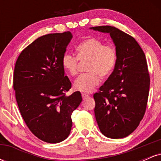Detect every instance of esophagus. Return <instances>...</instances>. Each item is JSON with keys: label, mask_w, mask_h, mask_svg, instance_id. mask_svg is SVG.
<instances>
[{"label": "esophagus", "mask_w": 161, "mask_h": 161, "mask_svg": "<svg viewBox=\"0 0 161 161\" xmlns=\"http://www.w3.org/2000/svg\"><path fill=\"white\" fill-rule=\"evenodd\" d=\"M82 98H83V99H86L87 97H89V95H88V94H86V93H82Z\"/></svg>", "instance_id": "1"}]
</instances>
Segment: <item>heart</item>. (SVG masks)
<instances>
[{
	"mask_svg": "<svg viewBox=\"0 0 161 161\" xmlns=\"http://www.w3.org/2000/svg\"><path fill=\"white\" fill-rule=\"evenodd\" d=\"M76 57L66 53L63 57L62 64L68 74L74 76L78 73L79 60L87 61L84 73L75 79V89L82 92H91L100 82L99 75L102 78L112 73L116 63V50L112 45H104L95 38L83 40L75 47Z\"/></svg>",
	"mask_w": 161,
	"mask_h": 161,
	"instance_id": "b5f03b06",
	"label": "heart"
}]
</instances>
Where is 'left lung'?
Masks as SVG:
<instances>
[{"label":"left lung","mask_w":161,"mask_h":161,"mask_svg":"<svg viewBox=\"0 0 161 161\" xmlns=\"http://www.w3.org/2000/svg\"><path fill=\"white\" fill-rule=\"evenodd\" d=\"M91 29L110 33L117 53L114 72L94 94L96 120L106 137L125 138L138 126L147 108L150 75L145 53L133 37L117 28Z\"/></svg>","instance_id":"1"}]
</instances>
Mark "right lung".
Listing matches in <instances>:
<instances>
[{
  "instance_id": "1",
  "label": "right lung",
  "mask_w": 161,
  "mask_h": 161,
  "mask_svg": "<svg viewBox=\"0 0 161 161\" xmlns=\"http://www.w3.org/2000/svg\"><path fill=\"white\" fill-rule=\"evenodd\" d=\"M71 32L41 36L22 51L16 60L14 89L20 114L37 138L58 143L71 131V116L82 102V95L71 88L62 64Z\"/></svg>"
}]
</instances>
